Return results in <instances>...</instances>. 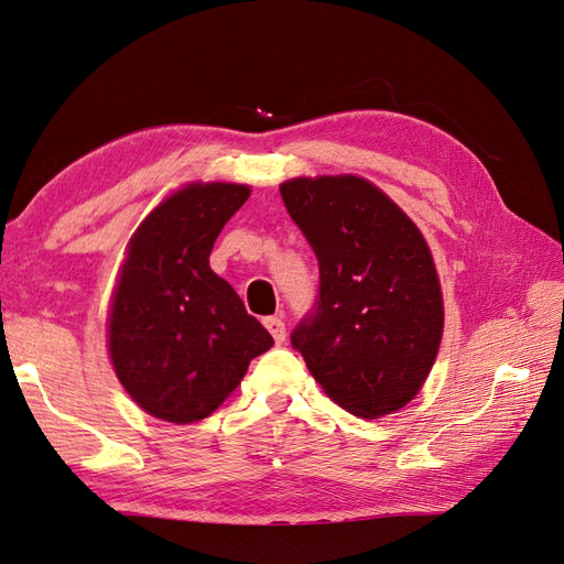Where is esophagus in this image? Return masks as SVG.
Segmentation results:
<instances>
[{
  "label": "esophagus",
  "mask_w": 564,
  "mask_h": 564,
  "mask_svg": "<svg viewBox=\"0 0 564 564\" xmlns=\"http://www.w3.org/2000/svg\"><path fill=\"white\" fill-rule=\"evenodd\" d=\"M263 324H265V329L272 334V338H275V344H278V346H280V344H284V338H286V327H284L282 317H265V319H263Z\"/></svg>",
  "instance_id": "esophagus-1"
}]
</instances>
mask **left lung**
I'll list each match as a JSON object with an SVG mask.
<instances>
[{
  "label": "left lung",
  "instance_id": "8db88e82",
  "mask_svg": "<svg viewBox=\"0 0 564 564\" xmlns=\"http://www.w3.org/2000/svg\"><path fill=\"white\" fill-rule=\"evenodd\" d=\"M280 193L319 263V294L292 346L346 412H398L429 379L445 324L429 245L360 176L292 178Z\"/></svg>",
  "mask_w": 564,
  "mask_h": 564
}]
</instances>
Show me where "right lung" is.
I'll return each mask as SVG.
<instances>
[{"mask_svg": "<svg viewBox=\"0 0 564 564\" xmlns=\"http://www.w3.org/2000/svg\"><path fill=\"white\" fill-rule=\"evenodd\" d=\"M249 185L191 183L152 209L127 249L108 322L119 383L169 423L207 419L272 346L209 253Z\"/></svg>", "mask_w": 564, "mask_h": 564, "instance_id": "obj_1", "label": "right lung"}]
</instances>
